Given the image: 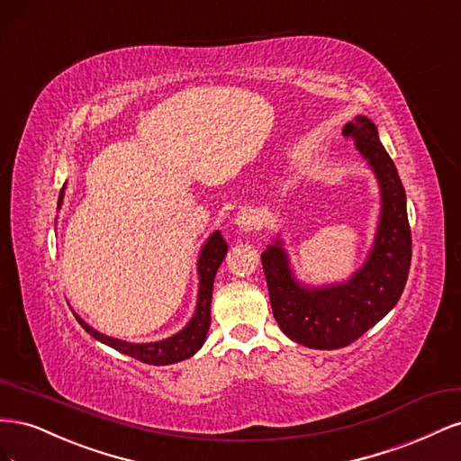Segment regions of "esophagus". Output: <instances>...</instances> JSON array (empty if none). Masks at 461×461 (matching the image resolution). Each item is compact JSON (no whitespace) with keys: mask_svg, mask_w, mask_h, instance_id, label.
<instances>
[{"mask_svg":"<svg viewBox=\"0 0 461 461\" xmlns=\"http://www.w3.org/2000/svg\"><path fill=\"white\" fill-rule=\"evenodd\" d=\"M236 225L239 229L249 232V230H256L261 225V219L259 215L254 212V209H242V212L236 215Z\"/></svg>","mask_w":461,"mask_h":461,"instance_id":"34e87169","label":"esophagus"}]
</instances>
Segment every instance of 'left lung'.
I'll return each instance as SVG.
<instances>
[{"mask_svg":"<svg viewBox=\"0 0 461 461\" xmlns=\"http://www.w3.org/2000/svg\"><path fill=\"white\" fill-rule=\"evenodd\" d=\"M342 134L354 138L381 185L379 232L364 269L346 285L305 290L292 278L281 248L269 246L261 254L278 327L292 340L317 350L344 348L379 323L400 300L411 263L406 192L394 161L379 142L376 127L367 117H356L346 124Z\"/></svg>","mask_w":461,"mask_h":461,"instance_id":"1","label":"left lung"}]
</instances>
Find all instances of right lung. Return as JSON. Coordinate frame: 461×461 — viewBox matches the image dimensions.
Segmentation results:
<instances>
[{"label":"right lung","mask_w":461,"mask_h":461,"mask_svg":"<svg viewBox=\"0 0 461 461\" xmlns=\"http://www.w3.org/2000/svg\"><path fill=\"white\" fill-rule=\"evenodd\" d=\"M63 200V188L59 192V203ZM227 242L222 240L221 232H213L209 236L207 244L202 249V256L198 261V273H200V292H198V305H196V313H194L192 321L186 325V329L180 330L175 337L161 340V342H151V344H131V342H122L117 339L105 337V334H100L88 327L85 321H82L78 315L77 321L80 327L86 332H90L95 340H100L111 348H115L117 352L127 354L142 364L148 366H169L176 364V361H183L190 356L196 354L202 344L205 342V334L209 330V321H212V292H213V278L219 269L221 261L225 259L227 254Z\"/></svg>","instance_id":"add662e5"}]
</instances>
